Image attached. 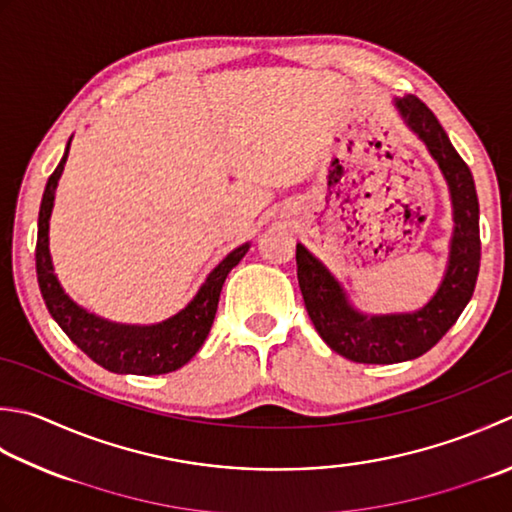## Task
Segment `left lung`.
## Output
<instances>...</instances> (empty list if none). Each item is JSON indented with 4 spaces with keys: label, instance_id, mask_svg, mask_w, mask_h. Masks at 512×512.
<instances>
[{
    "label": "left lung",
    "instance_id": "1",
    "mask_svg": "<svg viewBox=\"0 0 512 512\" xmlns=\"http://www.w3.org/2000/svg\"><path fill=\"white\" fill-rule=\"evenodd\" d=\"M395 106L442 168L453 197L455 233L442 286L422 310L408 315L366 317L357 313L324 264L297 244V279L310 322L335 353L357 364H397L433 348L473 297L482 259L479 202L470 168L422 99L406 95Z\"/></svg>",
    "mask_w": 512,
    "mask_h": 512
}]
</instances>
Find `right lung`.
Masks as SVG:
<instances>
[{
	"instance_id": "1",
	"label": "right lung",
	"mask_w": 512,
	"mask_h": 512,
	"mask_svg": "<svg viewBox=\"0 0 512 512\" xmlns=\"http://www.w3.org/2000/svg\"><path fill=\"white\" fill-rule=\"evenodd\" d=\"M68 157V148L55 173L48 177V184L39 206V224H37V282L48 313L53 315L59 328L77 344L95 364L119 375H164L188 364L197 353L213 326L217 313L219 293L230 270H233L242 257L248 253V244L235 248L213 273L208 275L204 286L199 288L193 302L182 313L166 319L155 326H122L106 322L95 315L86 313L59 286L53 273V262L48 253V219L53 210L55 188Z\"/></svg>"
}]
</instances>
